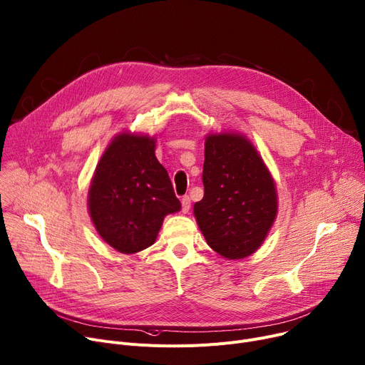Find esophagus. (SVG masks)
Returning <instances> with one entry per match:
<instances>
[{"instance_id": "34e87169", "label": "esophagus", "mask_w": 365, "mask_h": 365, "mask_svg": "<svg viewBox=\"0 0 365 365\" xmlns=\"http://www.w3.org/2000/svg\"><path fill=\"white\" fill-rule=\"evenodd\" d=\"M190 206H191L190 197L188 196H182V199H181V209H182V212L187 213L190 210Z\"/></svg>"}]
</instances>
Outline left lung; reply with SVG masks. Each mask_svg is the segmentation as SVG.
<instances>
[{"label": "left lung", "instance_id": "8db88e82", "mask_svg": "<svg viewBox=\"0 0 365 365\" xmlns=\"http://www.w3.org/2000/svg\"><path fill=\"white\" fill-rule=\"evenodd\" d=\"M205 145V195L195 205V217L213 250L227 259L246 258L275 220L274 181L245 137L209 135Z\"/></svg>", "mask_w": 365, "mask_h": 365}]
</instances>
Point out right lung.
I'll list each match as a JSON object with an SVG mask.
<instances>
[{
  "label": "right lung",
  "instance_id": "right-lung-1",
  "mask_svg": "<svg viewBox=\"0 0 365 365\" xmlns=\"http://www.w3.org/2000/svg\"><path fill=\"white\" fill-rule=\"evenodd\" d=\"M101 239L122 253L153 245L168 213L181 209L166 169L155 156V138L120 134L101 156L88 196Z\"/></svg>",
  "mask_w": 365,
  "mask_h": 365
}]
</instances>
